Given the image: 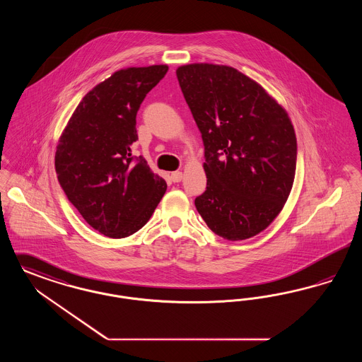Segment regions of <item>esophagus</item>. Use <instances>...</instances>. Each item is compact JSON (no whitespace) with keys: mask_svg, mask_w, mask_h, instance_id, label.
<instances>
[{"mask_svg":"<svg viewBox=\"0 0 362 362\" xmlns=\"http://www.w3.org/2000/svg\"><path fill=\"white\" fill-rule=\"evenodd\" d=\"M183 179V174L180 173V171H175L171 174V180L174 182V183H177V182H180Z\"/></svg>","mask_w":362,"mask_h":362,"instance_id":"obj_1","label":"esophagus"}]
</instances>
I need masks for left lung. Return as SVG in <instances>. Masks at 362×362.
Listing matches in <instances>:
<instances>
[{"instance_id":"1","label":"left lung","mask_w":362,"mask_h":362,"mask_svg":"<svg viewBox=\"0 0 362 362\" xmlns=\"http://www.w3.org/2000/svg\"><path fill=\"white\" fill-rule=\"evenodd\" d=\"M176 76L204 144L207 187L195 207L219 237H255L275 221L293 185L296 136L288 113L230 66L185 64Z\"/></svg>"}]
</instances>
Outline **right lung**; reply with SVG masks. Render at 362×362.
<instances>
[{"mask_svg": "<svg viewBox=\"0 0 362 362\" xmlns=\"http://www.w3.org/2000/svg\"><path fill=\"white\" fill-rule=\"evenodd\" d=\"M167 64L128 67L93 87L62 132L55 153L58 180L87 223L110 238L140 230L153 214L165 180L144 158H132L136 116Z\"/></svg>", "mask_w": 362, "mask_h": 362, "instance_id": "1", "label": "right lung"}]
</instances>
